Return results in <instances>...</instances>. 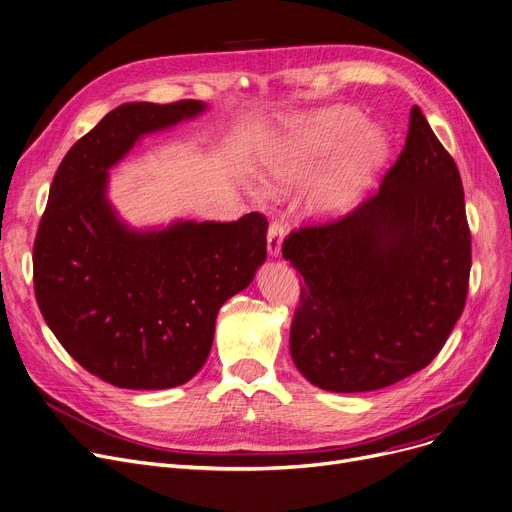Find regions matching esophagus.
<instances>
[{
	"label": "esophagus",
	"instance_id": "esophagus-1",
	"mask_svg": "<svg viewBox=\"0 0 512 512\" xmlns=\"http://www.w3.org/2000/svg\"><path fill=\"white\" fill-rule=\"evenodd\" d=\"M283 235H285V227L281 221L272 219L268 225V235H266V244H268V252L270 256H279L281 254V246H283Z\"/></svg>",
	"mask_w": 512,
	"mask_h": 512
}]
</instances>
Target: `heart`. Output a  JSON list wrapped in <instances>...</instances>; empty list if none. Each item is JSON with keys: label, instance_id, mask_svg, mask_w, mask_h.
Returning a JSON list of instances; mask_svg holds the SVG:
<instances>
[{"label": "heart", "instance_id": "heart-1", "mask_svg": "<svg viewBox=\"0 0 512 512\" xmlns=\"http://www.w3.org/2000/svg\"><path fill=\"white\" fill-rule=\"evenodd\" d=\"M361 125L363 116L350 108H334L309 116L266 155L268 178L283 186L297 184L346 140L332 168L313 188L311 205L320 211L348 207L387 153L385 135L375 127Z\"/></svg>", "mask_w": 512, "mask_h": 512}]
</instances>
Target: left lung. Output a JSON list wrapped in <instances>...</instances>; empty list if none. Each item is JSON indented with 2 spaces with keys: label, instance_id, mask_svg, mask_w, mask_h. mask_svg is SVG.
Masks as SVG:
<instances>
[{
  "label": "left lung",
  "instance_id": "left-lung-1",
  "mask_svg": "<svg viewBox=\"0 0 512 512\" xmlns=\"http://www.w3.org/2000/svg\"><path fill=\"white\" fill-rule=\"evenodd\" d=\"M283 256L305 281L289 346L313 385L373 391L439 355L465 307L471 233L457 164L418 106L379 190L295 227Z\"/></svg>",
  "mask_w": 512,
  "mask_h": 512
}]
</instances>
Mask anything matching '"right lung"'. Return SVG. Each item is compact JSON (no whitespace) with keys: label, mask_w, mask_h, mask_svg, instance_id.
I'll return each instance as SVG.
<instances>
[{"label":"right lung","mask_w":512,"mask_h":512,"mask_svg":"<svg viewBox=\"0 0 512 512\" xmlns=\"http://www.w3.org/2000/svg\"><path fill=\"white\" fill-rule=\"evenodd\" d=\"M201 110L199 100L110 110L63 157L38 223L32 266L43 318L77 363L116 387L166 389L199 373L219 307L266 258L262 213L137 233L104 199L108 168L143 133Z\"/></svg>","instance_id":"right-lung-1"}]
</instances>
